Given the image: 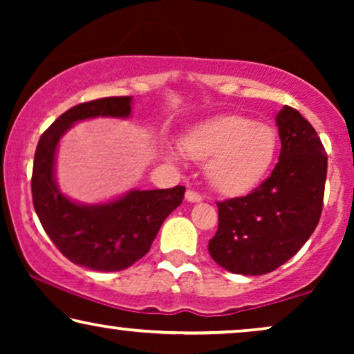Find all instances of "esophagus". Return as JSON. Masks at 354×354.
Instances as JSON below:
<instances>
[{
  "mask_svg": "<svg viewBox=\"0 0 354 354\" xmlns=\"http://www.w3.org/2000/svg\"><path fill=\"white\" fill-rule=\"evenodd\" d=\"M185 198H187V201H190V203H200L203 200V196L200 195V193H196L193 190H187Z\"/></svg>",
  "mask_w": 354,
  "mask_h": 354,
  "instance_id": "esophagus-1",
  "label": "esophagus"
}]
</instances>
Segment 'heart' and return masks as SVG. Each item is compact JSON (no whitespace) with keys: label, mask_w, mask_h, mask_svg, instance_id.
Instances as JSON below:
<instances>
[{"label":"heart","mask_w":354,"mask_h":354,"mask_svg":"<svg viewBox=\"0 0 354 354\" xmlns=\"http://www.w3.org/2000/svg\"><path fill=\"white\" fill-rule=\"evenodd\" d=\"M279 148L274 127L245 115H219L193 127L182 138L185 156L206 161V177L224 195L253 188L272 166ZM169 158L178 153L169 149Z\"/></svg>","instance_id":"b5f03b06"}]
</instances>
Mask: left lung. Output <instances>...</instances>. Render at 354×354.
<instances>
[{
  "instance_id": "left-lung-1",
  "label": "left lung",
  "mask_w": 354,
  "mask_h": 354,
  "mask_svg": "<svg viewBox=\"0 0 354 354\" xmlns=\"http://www.w3.org/2000/svg\"><path fill=\"white\" fill-rule=\"evenodd\" d=\"M279 162L246 196L217 203L219 225L211 258L234 274L272 272L295 256L321 219L327 154L319 135L297 109L283 106Z\"/></svg>"
}]
</instances>
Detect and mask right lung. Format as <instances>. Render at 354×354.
<instances>
[{
    "label": "right lung",
    "mask_w": 354,
    "mask_h": 354,
    "mask_svg": "<svg viewBox=\"0 0 354 354\" xmlns=\"http://www.w3.org/2000/svg\"><path fill=\"white\" fill-rule=\"evenodd\" d=\"M132 96L77 104L61 114L37 145L32 172L33 207L57 250L74 264L115 272L142 259L166 217L182 205L185 187L132 190L103 205H80L62 195L55 178L59 140L79 120L129 118Z\"/></svg>",
    "instance_id": "add662e5"
}]
</instances>
